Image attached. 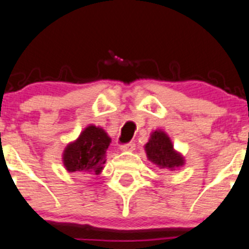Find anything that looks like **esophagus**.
I'll return each mask as SVG.
<instances>
[{
	"label": "esophagus",
	"instance_id": "34e87169",
	"mask_svg": "<svg viewBox=\"0 0 249 249\" xmlns=\"http://www.w3.org/2000/svg\"><path fill=\"white\" fill-rule=\"evenodd\" d=\"M120 150L122 151H134L135 150V142L123 143V145L120 146Z\"/></svg>",
	"mask_w": 249,
	"mask_h": 249
}]
</instances>
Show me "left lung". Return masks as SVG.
I'll list each match as a JSON object with an SVG mask.
<instances>
[{
	"mask_svg": "<svg viewBox=\"0 0 249 249\" xmlns=\"http://www.w3.org/2000/svg\"><path fill=\"white\" fill-rule=\"evenodd\" d=\"M147 157L161 168H176L183 166V157L173 150L171 140L163 131H155L145 146Z\"/></svg>",
	"mask_w": 249,
	"mask_h": 249,
	"instance_id": "left-lung-1",
	"label": "left lung"
}]
</instances>
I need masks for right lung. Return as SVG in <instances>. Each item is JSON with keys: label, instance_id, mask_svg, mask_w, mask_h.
Masks as SVG:
<instances>
[{"label": "right lung", "instance_id": "add662e5", "mask_svg": "<svg viewBox=\"0 0 249 249\" xmlns=\"http://www.w3.org/2000/svg\"><path fill=\"white\" fill-rule=\"evenodd\" d=\"M110 139L101 127L89 125L75 142L64 152V166L69 172H90L99 174L106 163V152Z\"/></svg>", "mask_w": 249, "mask_h": 249}]
</instances>
